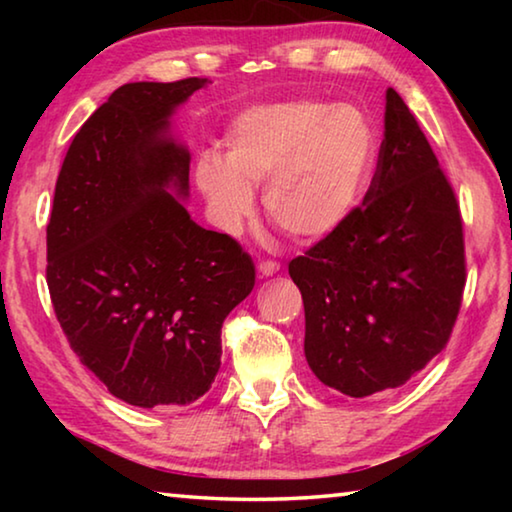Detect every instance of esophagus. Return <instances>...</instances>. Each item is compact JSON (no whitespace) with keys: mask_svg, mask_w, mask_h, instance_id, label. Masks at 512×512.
<instances>
[{"mask_svg":"<svg viewBox=\"0 0 512 512\" xmlns=\"http://www.w3.org/2000/svg\"><path fill=\"white\" fill-rule=\"evenodd\" d=\"M277 271H280V264L277 262H259V266H257V273L262 277H271Z\"/></svg>","mask_w":512,"mask_h":512,"instance_id":"34e87169","label":"esophagus"}]
</instances>
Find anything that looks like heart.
Here are the masks:
<instances>
[{
	"instance_id": "b5f03b06",
	"label": "heart",
	"mask_w": 512,
	"mask_h": 512,
	"mask_svg": "<svg viewBox=\"0 0 512 512\" xmlns=\"http://www.w3.org/2000/svg\"><path fill=\"white\" fill-rule=\"evenodd\" d=\"M225 155L203 153L196 185L214 223L235 235L264 185L268 219L287 235L320 239L348 219L375 160V131L348 103L277 101L241 110L223 137Z\"/></svg>"
}]
</instances>
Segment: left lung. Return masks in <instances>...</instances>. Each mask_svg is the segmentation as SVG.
<instances>
[{
  "instance_id": "8db88e82",
  "label": "left lung",
  "mask_w": 512,
  "mask_h": 512,
  "mask_svg": "<svg viewBox=\"0 0 512 512\" xmlns=\"http://www.w3.org/2000/svg\"><path fill=\"white\" fill-rule=\"evenodd\" d=\"M289 275L305 302L309 368L343 395L402 386L447 345L465 287L461 212L393 88L361 207L291 259Z\"/></svg>"
}]
</instances>
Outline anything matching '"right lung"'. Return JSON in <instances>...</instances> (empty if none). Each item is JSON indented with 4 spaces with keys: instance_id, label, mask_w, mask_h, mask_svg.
<instances>
[{
    "instance_id": "add662e5",
    "label": "right lung",
    "mask_w": 512,
    "mask_h": 512,
    "mask_svg": "<svg viewBox=\"0 0 512 512\" xmlns=\"http://www.w3.org/2000/svg\"><path fill=\"white\" fill-rule=\"evenodd\" d=\"M207 79L126 83L74 135L47 225V284L76 357L121 402L192 404L221 325L255 287L235 239L189 216L173 115Z\"/></svg>"
}]
</instances>
